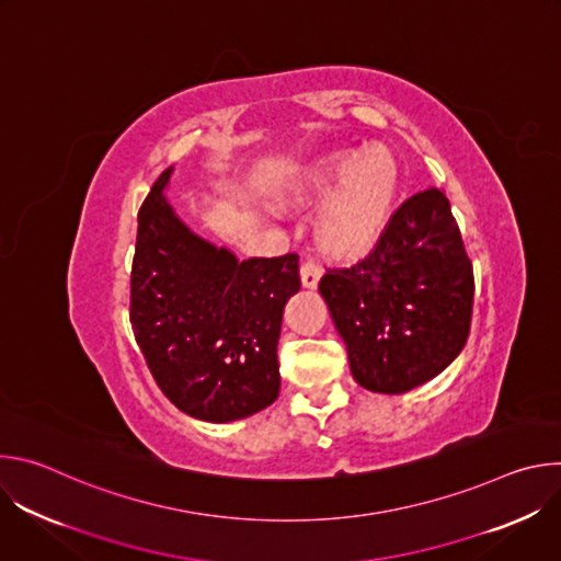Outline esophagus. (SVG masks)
Wrapping results in <instances>:
<instances>
[{
	"label": "esophagus",
	"instance_id": "34e87169",
	"mask_svg": "<svg viewBox=\"0 0 561 561\" xmlns=\"http://www.w3.org/2000/svg\"><path fill=\"white\" fill-rule=\"evenodd\" d=\"M322 266H317L314 262H304L301 268H299V275H301V286L308 288V290H314L319 279H322Z\"/></svg>",
	"mask_w": 561,
	"mask_h": 561
}]
</instances>
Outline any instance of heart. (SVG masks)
<instances>
[{"label": "heart", "mask_w": 561, "mask_h": 561, "mask_svg": "<svg viewBox=\"0 0 561 561\" xmlns=\"http://www.w3.org/2000/svg\"><path fill=\"white\" fill-rule=\"evenodd\" d=\"M399 195V169L388 150H340L314 159L273 191L277 206L324 202L314 237L333 257L368 253L388 228Z\"/></svg>", "instance_id": "obj_1"}]
</instances>
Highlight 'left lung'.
I'll use <instances>...</instances> for the list:
<instances>
[{
  "instance_id": "left-lung-1",
  "label": "left lung",
  "mask_w": 561,
  "mask_h": 561,
  "mask_svg": "<svg viewBox=\"0 0 561 561\" xmlns=\"http://www.w3.org/2000/svg\"><path fill=\"white\" fill-rule=\"evenodd\" d=\"M355 381L399 394L461 353L472 312V266L442 188L399 206L368 257L319 282Z\"/></svg>"
}]
</instances>
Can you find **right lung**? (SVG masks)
Segmentation results:
<instances>
[{"mask_svg":"<svg viewBox=\"0 0 561 561\" xmlns=\"http://www.w3.org/2000/svg\"><path fill=\"white\" fill-rule=\"evenodd\" d=\"M152 184L137 215L130 324L162 392L186 415L228 424L279 394L277 342L286 301L299 290V257L239 262L197 234Z\"/></svg>","mask_w":561,"mask_h":561,"instance_id":"obj_1","label":"right lung"}]
</instances>
